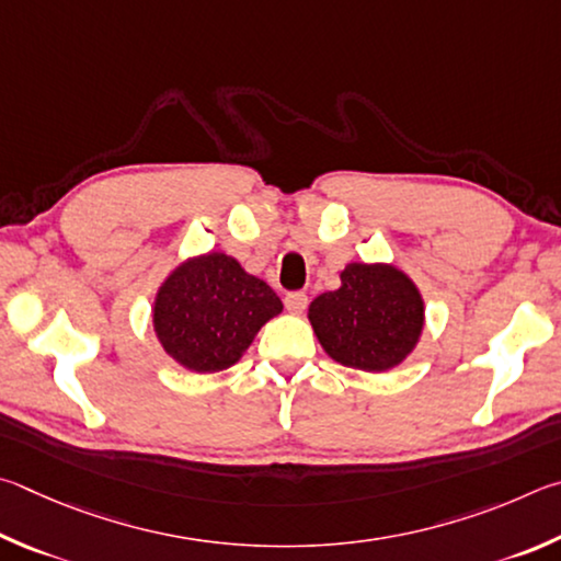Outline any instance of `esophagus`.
<instances>
[{
    "label": "esophagus",
    "mask_w": 561,
    "mask_h": 561,
    "mask_svg": "<svg viewBox=\"0 0 561 561\" xmlns=\"http://www.w3.org/2000/svg\"><path fill=\"white\" fill-rule=\"evenodd\" d=\"M286 308H288V312H293V316H300V312L308 308V296H306V293H300V290L288 293Z\"/></svg>",
    "instance_id": "1"
}]
</instances>
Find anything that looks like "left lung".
Segmentation results:
<instances>
[{
  "instance_id": "obj_1",
  "label": "left lung",
  "mask_w": 561,
  "mask_h": 561,
  "mask_svg": "<svg viewBox=\"0 0 561 561\" xmlns=\"http://www.w3.org/2000/svg\"><path fill=\"white\" fill-rule=\"evenodd\" d=\"M340 280L308 310L322 350L362 371L401 365L424 330V298L414 280L389 263H350Z\"/></svg>"
}]
</instances>
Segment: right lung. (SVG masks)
Masks as SVG:
<instances>
[{
    "instance_id": "obj_1",
    "label": "right lung",
    "mask_w": 561,
    "mask_h": 561,
    "mask_svg": "<svg viewBox=\"0 0 561 561\" xmlns=\"http://www.w3.org/2000/svg\"><path fill=\"white\" fill-rule=\"evenodd\" d=\"M283 310L268 283L211 251L167 275L152 308L154 335L182 367L209 375L236 365L259 330Z\"/></svg>"
}]
</instances>
